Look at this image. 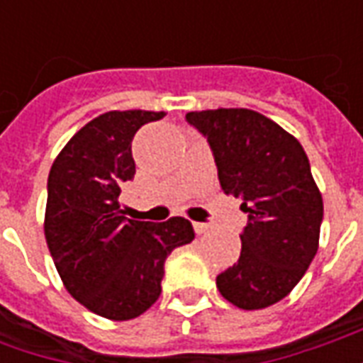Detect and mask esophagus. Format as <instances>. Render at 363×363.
Segmentation results:
<instances>
[{
    "instance_id": "esophagus-1",
    "label": "esophagus",
    "mask_w": 363,
    "mask_h": 363,
    "mask_svg": "<svg viewBox=\"0 0 363 363\" xmlns=\"http://www.w3.org/2000/svg\"><path fill=\"white\" fill-rule=\"evenodd\" d=\"M192 225H194V231H196L198 235H202V233H206V231L210 229V225H208V223H200V221H194Z\"/></svg>"
}]
</instances>
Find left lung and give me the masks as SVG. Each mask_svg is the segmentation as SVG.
Instances as JSON below:
<instances>
[{
    "label": "left lung",
    "mask_w": 363,
    "mask_h": 363,
    "mask_svg": "<svg viewBox=\"0 0 363 363\" xmlns=\"http://www.w3.org/2000/svg\"><path fill=\"white\" fill-rule=\"evenodd\" d=\"M204 135L225 194L241 198L249 221L241 257L216 278L239 309H264L296 288L319 249L323 198L301 143L249 108L189 112Z\"/></svg>",
    "instance_id": "obj_1"
}]
</instances>
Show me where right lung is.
I'll return each mask as SVG.
<instances>
[{
    "instance_id": "right-lung-1",
    "label": "right lung",
    "mask_w": 363,
    "mask_h": 363,
    "mask_svg": "<svg viewBox=\"0 0 363 363\" xmlns=\"http://www.w3.org/2000/svg\"><path fill=\"white\" fill-rule=\"evenodd\" d=\"M165 112L111 111L85 124L48 174L44 235L66 289L104 319L140 317L157 301L165 260L194 239L192 223L130 220L120 210L132 181L135 132Z\"/></svg>"
}]
</instances>
